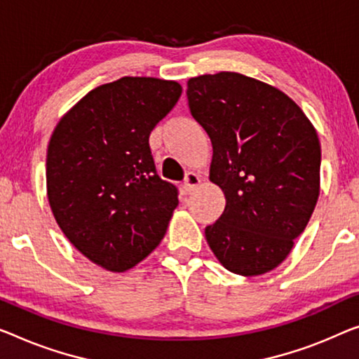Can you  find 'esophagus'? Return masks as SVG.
Masks as SVG:
<instances>
[{
  "instance_id": "34e87169",
  "label": "esophagus",
  "mask_w": 359,
  "mask_h": 359,
  "mask_svg": "<svg viewBox=\"0 0 359 359\" xmlns=\"http://www.w3.org/2000/svg\"><path fill=\"white\" fill-rule=\"evenodd\" d=\"M200 184H201L200 175H198L196 172H189L185 177L184 185H182V189H184V194L190 195V194H194L198 187H200Z\"/></svg>"
}]
</instances>
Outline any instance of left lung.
Wrapping results in <instances>:
<instances>
[{"label":"left lung","instance_id":"1","mask_svg":"<svg viewBox=\"0 0 359 359\" xmlns=\"http://www.w3.org/2000/svg\"><path fill=\"white\" fill-rule=\"evenodd\" d=\"M187 96L212 143L210 180L226 196L221 217L205 229L208 245L233 274L271 272L316 208V128L282 90L238 72L191 77Z\"/></svg>","mask_w":359,"mask_h":359}]
</instances>
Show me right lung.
<instances>
[{
    "mask_svg": "<svg viewBox=\"0 0 359 359\" xmlns=\"http://www.w3.org/2000/svg\"><path fill=\"white\" fill-rule=\"evenodd\" d=\"M182 95L175 80L122 77L64 114L46 151V195L57 226L85 258L126 272L161 242L179 205L156 174L149 133Z\"/></svg>",
    "mask_w": 359,
    "mask_h": 359,
    "instance_id": "add662e5",
    "label": "right lung"
}]
</instances>
